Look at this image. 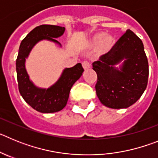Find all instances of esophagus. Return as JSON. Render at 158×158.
I'll use <instances>...</instances> for the list:
<instances>
[{"instance_id": "obj_1", "label": "esophagus", "mask_w": 158, "mask_h": 158, "mask_svg": "<svg viewBox=\"0 0 158 158\" xmlns=\"http://www.w3.org/2000/svg\"><path fill=\"white\" fill-rule=\"evenodd\" d=\"M82 65H83V68L85 69H89V68H90V66H91V65H90V63H89V61H87V60H86V61H84L83 62H82Z\"/></svg>"}]
</instances>
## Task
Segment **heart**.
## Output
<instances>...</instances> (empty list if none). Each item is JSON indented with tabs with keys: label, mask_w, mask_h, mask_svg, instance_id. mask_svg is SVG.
I'll use <instances>...</instances> for the list:
<instances>
[{
	"label": "heart",
	"mask_w": 158,
	"mask_h": 158,
	"mask_svg": "<svg viewBox=\"0 0 158 158\" xmlns=\"http://www.w3.org/2000/svg\"><path fill=\"white\" fill-rule=\"evenodd\" d=\"M115 40L112 36L105 35L104 32H99L93 37L91 46L96 48L99 55H105L111 51Z\"/></svg>",
	"instance_id": "obj_1"
}]
</instances>
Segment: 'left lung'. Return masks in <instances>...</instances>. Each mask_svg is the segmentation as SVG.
<instances>
[{
  "mask_svg": "<svg viewBox=\"0 0 158 158\" xmlns=\"http://www.w3.org/2000/svg\"><path fill=\"white\" fill-rule=\"evenodd\" d=\"M125 59L120 71L114 65ZM97 74L96 92L106 107L127 108L139 100L146 90L149 65L142 40L127 30L111 51L93 63Z\"/></svg>",
  "mask_w": 158,
  "mask_h": 158,
  "instance_id": "left-lung-1",
  "label": "left lung"
}]
</instances>
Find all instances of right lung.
<instances>
[{
    "mask_svg": "<svg viewBox=\"0 0 158 158\" xmlns=\"http://www.w3.org/2000/svg\"><path fill=\"white\" fill-rule=\"evenodd\" d=\"M65 27L56 25L43 24L38 26L22 40L16 58V74L19 91L27 104L42 113H53L61 111L66 105L70 89L81 77L84 69L77 63L64 69L59 80L47 89L37 88L29 79L25 69V58L32 47L42 40H48L60 44L54 38L62 35Z\"/></svg>",
    "mask_w": 158,
    "mask_h": 158,
    "instance_id": "right-lung-1",
    "label": "right lung"
}]
</instances>
